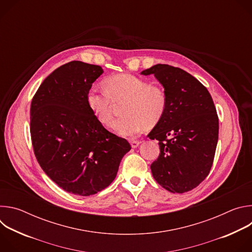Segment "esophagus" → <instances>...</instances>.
<instances>
[{"label":"esophagus","instance_id":"1","mask_svg":"<svg viewBox=\"0 0 252 252\" xmlns=\"http://www.w3.org/2000/svg\"><path fill=\"white\" fill-rule=\"evenodd\" d=\"M129 143L132 149H136L138 146H139V141L138 140H129Z\"/></svg>","mask_w":252,"mask_h":252}]
</instances>
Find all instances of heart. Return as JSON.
<instances>
[{"instance_id": "obj_1", "label": "heart", "mask_w": 252, "mask_h": 252, "mask_svg": "<svg viewBox=\"0 0 252 252\" xmlns=\"http://www.w3.org/2000/svg\"><path fill=\"white\" fill-rule=\"evenodd\" d=\"M104 87L93 86L87 94L90 110L102 124L111 120L113 100L126 98L122 118L114 120L110 128L122 136H133L149 126L158 124L166 109L164 92L140 78L123 74L105 79Z\"/></svg>"}]
</instances>
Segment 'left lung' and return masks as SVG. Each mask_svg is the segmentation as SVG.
Returning <instances> with one entry per match:
<instances>
[{"instance_id":"1","label":"left lung","mask_w":252,"mask_h":252,"mask_svg":"<svg viewBox=\"0 0 252 252\" xmlns=\"http://www.w3.org/2000/svg\"><path fill=\"white\" fill-rule=\"evenodd\" d=\"M140 74L154 75L166 96L165 113L148 134L158 140L160 149L151 165L154 178L172 193L189 191L208 175L218 146L219 118L212 97L179 67L158 63Z\"/></svg>"}]
</instances>
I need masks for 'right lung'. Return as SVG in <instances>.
I'll return each instance as SVG.
<instances>
[{
  "instance_id": "obj_1",
  "label": "right lung",
  "mask_w": 252,
  "mask_h": 252,
  "mask_svg": "<svg viewBox=\"0 0 252 252\" xmlns=\"http://www.w3.org/2000/svg\"><path fill=\"white\" fill-rule=\"evenodd\" d=\"M99 65L73 61L41 84L31 104L34 156L45 173L63 190L89 196L109 187L130 145L106 130L87 102Z\"/></svg>"
}]
</instances>
